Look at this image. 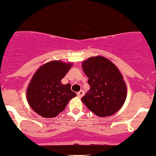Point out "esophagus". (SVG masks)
<instances>
[{
  "label": "esophagus",
  "mask_w": 156,
  "mask_h": 156,
  "mask_svg": "<svg viewBox=\"0 0 156 156\" xmlns=\"http://www.w3.org/2000/svg\"><path fill=\"white\" fill-rule=\"evenodd\" d=\"M76 95H77V97H78L79 98L83 97V95H84V91H83V90H80V91H79V92L77 93V94H76Z\"/></svg>",
  "instance_id": "esophagus-1"
}]
</instances>
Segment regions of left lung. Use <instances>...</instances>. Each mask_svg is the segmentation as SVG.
<instances>
[{"mask_svg": "<svg viewBox=\"0 0 156 156\" xmlns=\"http://www.w3.org/2000/svg\"><path fill=\"white\" fill-rule=\"evenodd\" d=\"M82 67L90 86L82 98L87 108L99 117L112 116L119 111L127 98V85L118 68L101 56L84 60Z\"/></svg>", "mask_w": 156, "mask_h": 156, "instance_id": "1", "label": "left lung"}]
</instances>
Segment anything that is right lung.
<instances>
[{
    "mask_svg": "<svg viewBox=\"0 0 156 156\" xmlns=\"http://www.w3.org/2000/svg\"><path fill=\"white\" fill-rule=\"evenodd\" d=\"M72 66V62L52 60L40 66L33 75L26 89V98L31 109L40 116H57L76 96L71 84L61 83Z\"/></svg>",
    "mask_w": 156,
    "mask_h": 156,
    "instance_id": "obj_1",
    "label": "right lung"
}]
</instances>
